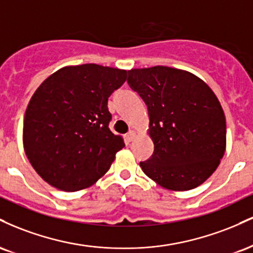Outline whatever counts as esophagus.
Listing matches in <instances>:
<instances>
[{
  "label": "esophagus",
  "instance_id": "obj_1",
  "mask_svg": "<svg viewBox=\"0 0 253 253\" xmlns=\"http://www.w3.org/2000/svg\"><path fill=\"white\" fill-rule=\"evenodd\" d=\"M134 138H135V132H134V130H129V132L126 134V140L128 141V143H129V141H132Z\"/></svg>",
  "mask_w": 253,
  "mask_h": 253
}]
</instances>
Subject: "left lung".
Returning <instances> with one entry per match:
<instances>
[{
	"mask_svg": "<svg viewBox=\"0 0 253 253\" xmlns=\"http://www.w3.org/2000/svg\"><path fill=\"white\" fill-rule=\"evenodd\" d=\"M127 83L149 110L155 151L140 162L145 175L175 191L202 184L226 149V119L213 90L195 75L168 66L132 69Z\"/></svg>",
	"mask_w": 253,
	"mask_h": 253,
	"instance_id": "left-lung-1",
	"label": "left lung"
}]
</instances>
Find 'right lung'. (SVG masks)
Masks as SVG:
<instances>
[{
  "instance_id": "add662e5",
  "label": "right lung",
  "mask_w": 253,
  "mask_h": 253,
  "mask_svg": "<svg viewBox=\"0 0 253 253\" xmlns=\"http://www.w3.org/2000/svg\"><path fill=\"white\" fill-rule=\"evenodd\" d=\"M126 78V70L83 64L60 69L40 84L26 109L24 147L43 181L77 191L109 170L125 143L109 129L108 97Z\"/></svg>"
}]
</instances>
